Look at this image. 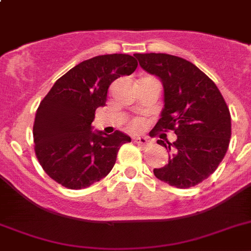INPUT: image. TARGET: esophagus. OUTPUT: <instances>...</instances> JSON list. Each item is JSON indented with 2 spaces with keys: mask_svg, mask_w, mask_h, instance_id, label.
<instances>
[{
  "mask_svg": "<svg viewBox=\"0 0 251 251\" xmlns=\"http://www.w3.org/2000/svg\"><path fill=\"white\" fill-rule=\"evenodd\" d=\"M135 142H136V144H139V145H141V146H146V145H149V139L148 137H145V136H139V137H135Z\"/></svg>",
  "mask_w": 251,
  "mask_h": 251,
  "instance_id": "1",
  "label": "esophagus"
}]
</instances>
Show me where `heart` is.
Returning a JSON list of instances; mask_svg holds the SVG:
<instances>
[{
    "label": "heart",
    "instance_id": "b5f03b06",
    "mask_svg": "<svg viewBox=\"0 0 251 251\" xmlns=\"http://www.w3.org/2000/svg\"><path fill=\"white\" fill-rule=\"evenodd\" d=\"M140 126H141V123H140V121H136V123L132 124V127H134V128L140 127Z\"/></svg>",
    "mask_w": 251,
    "mask_h": 251
}]
</instances>
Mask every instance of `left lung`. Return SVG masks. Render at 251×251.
I'll list each match as a JSON object with an SVG mask.
<instances>
[{
    "instance_id": "left-lung-1",
    "label": "left lung",
    "mask_w": 251,
    "mask_h": 251,
    "mask_svg": "<svg viewBox=\"0 0 251 251\" xmlns=\"http://www.w3.org/2000/svg\"><path fill=\"white\" fill-rule=\"evenodd\" d=\"M135 56L164 87V107L153 131L174 130L177 135L173 144L157 140L170 155L168 164L153 174L179 189L195 186L216 170L229 148L231 117L226 102L214 81L190 61L168 53Z\"/></svg>"
}]
</instances>
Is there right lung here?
<instances>
[{"label":"right lung","instance_id":"add662e5","mask_svg":"<svg viewBox=\"0 0 251 251\" xmlns=\"http://www.w3.org/2000/svg\"><path fill=\"white\" fill-rule=\"evenodd\" d=\"M136 58L125 53L96 56L58 78L36 111L35 152L50 177L67 189H83L103 179L130 136L116 130H94L98 107H103L111 82L136 70Z\"/></svg>","mask_w":251,"mask_h":251}]
</instances>
